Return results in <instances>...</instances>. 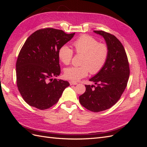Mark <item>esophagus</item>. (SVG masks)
<instances>
[{"label":"esophagus","instance_id":"34e87169","mask_svg":"<svg viewBox=\"0 0 147 147\" xmlns=\"http://www.w3.org/2000/svg\"><path fill=\"white\" fill-rule=\"evenodd\" d=\"M69 83H70V85H76V84H77V83H76V82H69Z\"/></svg>","mask_w":147,"mask_h":147}]
</instances>
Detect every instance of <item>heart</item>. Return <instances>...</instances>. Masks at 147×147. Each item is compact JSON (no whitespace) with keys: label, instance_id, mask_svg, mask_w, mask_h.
Listing matches in <instances>:
<instances>
[{"label":"heart","instance_id":"1","mask_svg":"<svg viewBox=\"0 0 147 147\" xmlns=\"http://www.w3.org/2000/svg\"><path fill=\"white\" fill-rule=\"evenodd\" d=\"M75 51L83 54L80 66H72L65 69L66 79L77 82L90 74L99 73L107 61L109 49L105 43L99 42L96 38L89 35H82L73 43ZM59 60L65 65H69L74 56V51L67 45H63L58 50Z\"/></svg>","mask_w":147,"mask_h":147}]
</instances>
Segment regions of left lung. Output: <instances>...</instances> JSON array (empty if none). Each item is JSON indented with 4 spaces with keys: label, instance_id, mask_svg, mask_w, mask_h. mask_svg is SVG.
Masks as SVG:
<instances>
[{
    "label": "left lung",
    "instance_id": "8db88e82",
    "mask_svg": "<svg viewBox=\"0 0 147 147\" xmlns=\"http://www.w3.org/2000/svg\"><path fill=\"white\" fill-rule=\"evenodd\" d=\"M94 32L104 38L109 49V57L102 69L90 79L96 86L85 84L86 91L79 100L88 110L99 112L112 107L120 99L127 86L130 70L126 53L119 40L103 30Z\"/></svg>",
    "mask_w": 147,
    "mask_h": 147
}]
</instances>
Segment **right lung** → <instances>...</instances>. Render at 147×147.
Returning <instances> with one entry per match:
<instances>
[{
  "label": "right lung",
  "mask_w": 147,
  "mask_h": 147,
  "mask_svg": "<svg viewBox=\"0 0 147 147\" xmlns=\"http://www.w3.org/2000/svg\"><path fill=\"white\" fill-rule=\"evenodd\" d=\"M74 35L47 28L36 30L26 40L16 64V83L30 106L40 110L51 107L70 85L68 82L53 77L61 73L59 49Z\"/></svg>",
  "instance_id": "right-lung-1"
}]
</instances>
